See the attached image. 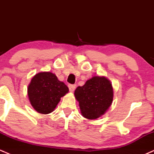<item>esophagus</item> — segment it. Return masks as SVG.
Instances as JSON below:
<instances>
[{"label": "esophagus", "instance_id": "1", "mask_svg": "<svg viewBox=\"0 0 154 154\" xmlns=\"http://www.w3.org/2000/svg\"><path fill=\"white\" fill-rule=\"evenodd\" d=\"M68 87H69V91L71 92H73L75 90L76 88V85H72V84H69L68 85Z\"/></svg>", "mask_w": 154, "mask_h": 154}]
</instances>
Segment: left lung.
Segmentation results:
<instances>
[{"label": "left lung", "mask_w": 154, "mask_h": 154, "mask_svg": "<svg viewBox=\"0 0 154 154\" xmlns=\"http://www.w3.org/2000/svg\"><path fill=\"white\" fill-rule=\"evenodd\" d=\"M75 95L78 100L82 115L95 119L103 115L113 101V88L104 77H93L83 86L76 88Z\"/></svg>", "instance_id": "1"}]
</instances>
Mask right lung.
<instances>
[{
  "label": "right lung",
  "instance_id": "right-lung-1",
  "mask_svg": "<svg viewBox=\"0 0 154 154\" xmlns=\"http://www.w3.org/2000/svg\"><path fill=\"white\" fill-rule=\"evenodd\" d=\"M68 92V87L51 72L35 75L27 89L32 106L38 112L44 114L52 112L61 97Z\"/></svg>",
  "mask_w": 154,
  "mask_h": 154
}]
</instances>
